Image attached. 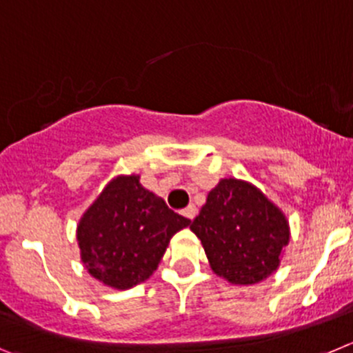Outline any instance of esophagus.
<instances>
[{
    "instance_id": "1",
    "label": "esophagus",
    "mask_w": 353,
    "mask_h": 353,
    "mask_svg": "<svg viewBox=\"0 0 353 353\" xmlns=\"http://www.w3.org/2000/svg\"><path fill=\"white\" fill-rule=\"evenodd\" d=\"M183 216H186V218H188V220H193V218H195L196 216V208L195 205H188V208L184 209L183 211Z\"/></svg>"
}]
</instances>
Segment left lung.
Masks as SVG:
<instances>
[{"label": "left lung", "instance_id": "left-lung-1", "mask_svg": "<svg viewBox=\"0 0 353 353\" xmlns=\"http://www.w3.org/2000/svg\"><path fill=\"white\" fill-rule=\"evenodd\" d=\"M211 269L234 285H253L279 265L290 239L285 214L262 192L237 179H221L190 225Z\"/></svg>", "mask_w": 353, "mask_h": 353}]
</instances>
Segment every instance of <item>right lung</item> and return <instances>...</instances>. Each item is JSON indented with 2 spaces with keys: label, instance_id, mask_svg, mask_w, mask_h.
Here are the masks:
<instances>
[{
  "label": "right lung",
  "instance_id": "add662e5",
  "mask_svg": "<svg viewBox=\"0 0 353 353\" xmlns=\"http://www.w3.org/2000/svg\"><path fill=\"white\" fill-rule=\"evenodd\" d=\"M188 225V218L142 188L139 176L116 177L77 227L82 262L101 283L132 288L157 271L170 237Z\"/></svg>",
  "mask_w": 353,
  "mask_h": 353
}]
</instances>
